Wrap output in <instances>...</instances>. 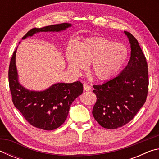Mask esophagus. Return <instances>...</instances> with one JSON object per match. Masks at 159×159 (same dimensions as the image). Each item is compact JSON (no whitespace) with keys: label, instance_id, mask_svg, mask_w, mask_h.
I'll list each match as a JSON object with an SVG mask.
<instances>
[{"label":"esophagus","instance_id":"obj_1","mask_svg":"<svg viewBox=\"0 0 159 159\" xmlns=\"http://www.w3.org/2000/svg\"><path fill=\"white\" fill-rule=\"evenodd\" d=\"M83 89L85 91H89L91 90V87L89 85H88L87 83H83Z\"/></svg>","mask_w":159,"mask_h":159}]
</instances>
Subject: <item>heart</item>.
Listing matches in <instances>:
<instances>
[{
  "label": "heart",
  "instance_id": "obj_1",
  "mask_svg": "<svg viewBox=\"0 0 159 159\" xmlns=\"http://www.w3.org/2000/svg\"><path fill=\"white\" fill-rule=\"evenodd\" d=\"M128 51L125 45L102 36L86 38L76 45L71 43L66 50L69 67L79 74L90 63V72L96 79H111L124 65Z\"/></svg>",
  "mask_w": 159,
  "mask_h": 159
}]
</instances>
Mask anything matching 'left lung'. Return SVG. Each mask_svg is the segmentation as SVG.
<instances>
[{
	"label": "left lung",
	"mask_w": 159,
	"mask_h": 159,
	"mask_svg": "<svg viewBox=\"0 0 159 159\" xmlns=\"http://www.w3.org/2000/svg\"><path fill=\"white\" fill-rule=\"evenodd\" d=\"M130 44V58L119 75L102 85H94L97 102L93 115L104 128L116 129L133 119L146 102L149 77L147 63L138 41L124 31Z\"/></svg>",
	"instance_id": "left-lung-1"
}]
</instances>
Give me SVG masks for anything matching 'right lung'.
I'll return each mask as SVG.
<instances>
[{
  "label": "right lung",
  "mask_w": 159,
  "mask_h": 159,
  "mask_svg": "<svg viewBox=\"0 0 159 159\" xmlns=\"http://www.w3.org/2000/svg\"><path fill=\"white\" fill-rule=\"evenodd\" d=\"M71 26V24L62 23L34 28L28 31L22 40L40 32H61ZM17 50V48L12 55L8 71L13 104L34 127L45 130H55L65 121L72 102L83 93V84L80 81L57 83L41 91L27 89L19 81L16 66Z\"/></svg>",
  "instance_id": "right-lung-1"
}]
</instances>
